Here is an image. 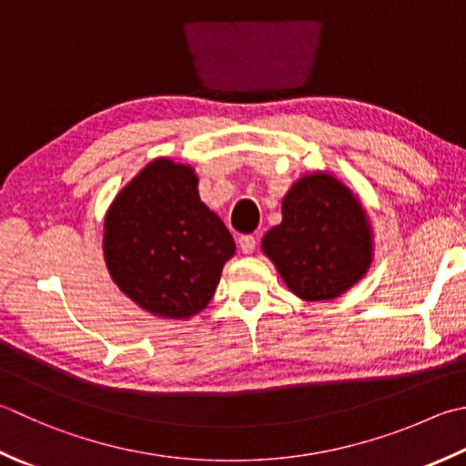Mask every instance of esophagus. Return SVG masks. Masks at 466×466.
Listing matches in <instances>:
<instances>
[{
    "label": "esophagus",
    "mask_w": 466,
    "mask_h": 466,
    "mask_svg": "<svg viewBox=\"0 0 466 466\" xmlns=\"http://www.w3.org/2000/svg\"><path fill=\"white\" fill-rule=\"evenodd\" d=\"M238 246L244 254H252L254 248H257V238L252 234H242L238 236Z\"/></svg>",
    "instance_id": "obj_1"
}]
</instances>
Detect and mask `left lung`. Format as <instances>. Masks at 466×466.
<instances>
[{"mask_svg": "<svg viewBox=\"0 0 466 466\" xmlns=\"http://www.w3.org/2000/svg\"><path fill=\"white\" fill-rule=\"evenodd\" d=\"M262 250L297 297L327 300L366 275L371 236L351 191L331 176L313 173L282 199V222L264 234Z\"/></svg>", "mask_w": 466, "mask_h": 466, "instance_id": "left-lung-1", "label": "left lung"}]
</instances>
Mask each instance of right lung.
Wrapping results in <instances>:
<instances>
[{"instance_id":"obj_1","label":"right lung","mask_w":466,"mask_h":466,"mask_svg":"<svg viewBox=\"0 0 466 466\" xmlns=\"http://www.w3.org/2000/svg\"><path fill=\"white\" fill-rule=\"evenodd\" d=\"M234 250L232 234L199 199L196 173L167 159L151 161L115 198L105 220L113 280L159 317L202 311Z\"/></svg>"}]
</instances>
